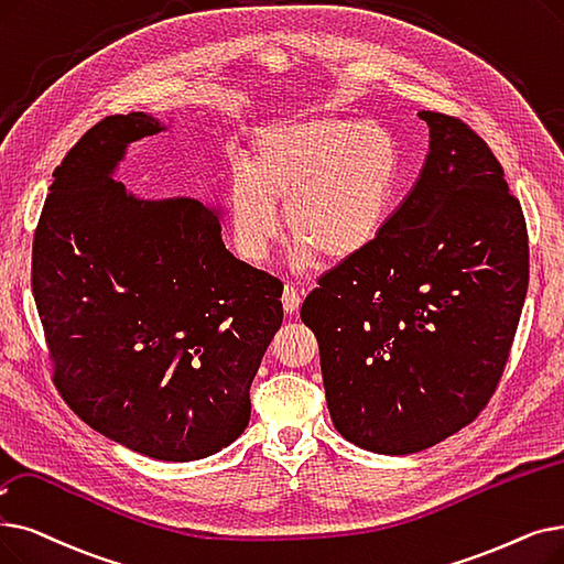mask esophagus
I'll return each mask as SVG.
<instances>
[{"label": "esophagus", "instance_id": "esophagus-1", "mask_svg": "<svg viewBox=\"0 0 564 564\" xmlns=\"http://www.w3.org/2000/svg\"><path fill=\"white\" fill-rule=\"evenodd\" d=\"M281 302H283L285 313H295V311H300V306H302V292H300L295 285L288 283V285L283 288Z\"/></svg>", "mask_w": 564, "mask_h": 564}]
</instances>
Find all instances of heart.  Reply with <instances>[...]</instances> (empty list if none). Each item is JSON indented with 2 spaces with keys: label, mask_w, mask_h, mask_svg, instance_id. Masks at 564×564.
I'll list each match as a JSON object with an SVG mask.
<instances>
[{
  "label": "heart",
  "mask_w": 564,
  "mask_h": 564,
  "mask_svg": "<svg viewBox=\"0 0 564 564\" xmlns=\"http://www.w3.org/2000/svg\"><path fill=\"white\" fill-rule=\"evenodd\" d=\"M401 147L378 121L352 117L283 119L256 131L249 167L232 175L228 218L237 253L260 264L285 224L297 235L292 260L323 253L343 262L369 251L394 212Z\"/></svg>",
  "instance_id": "heart-1"
}]
</instances>
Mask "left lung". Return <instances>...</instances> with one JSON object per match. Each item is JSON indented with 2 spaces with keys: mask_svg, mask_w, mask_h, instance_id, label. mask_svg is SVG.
Segmentation results:
<instances>
[{
  "mask_svg": "<svg viewBox=\"0 0 564 564\" xmlns=\"http://www.w3.org/2000/svg\"><path fill=\"white\" fill-rule=\"evenodd\" d=\"M431 131L417 184L369 251L302 304L336 431L378 454L422 452L470 424L505 371L528 292L521 203L460 119Z\"/></svg>",
  "mask_w": 564,
  "mask_h": 564,
  "instance_id": "1",
  "label": "left lung"
}]
</instances>
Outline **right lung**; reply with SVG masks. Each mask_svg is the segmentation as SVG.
Here are the masks:
<instances>
[{
  "instance_id": "1",
  "label": "right lung",
  "mask_w": 564,
  "mask_h": 564,
  "mask_svg": "<svg viewBox=\"0 0 564 564\" xmlns=\"http://www.w3.org/2000/svg\"><path fill=\"white\" fill-rule=\"evenodd\" d=\"M165 129L112 115L70 147L39 218L32 290L70 410L138 454L184 463L249 426L283 285L226 249L221 209L115 182L129 144Z\"/></svg>"
}]
</instances>
